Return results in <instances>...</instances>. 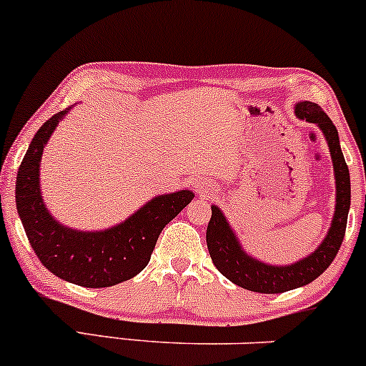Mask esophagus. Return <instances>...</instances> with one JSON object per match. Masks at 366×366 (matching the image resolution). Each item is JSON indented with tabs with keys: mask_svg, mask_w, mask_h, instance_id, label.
Segmentation results:
<instances>
[{
	"mask_svg": "<svg viewBox=\"0 0 366 366\" xmlns=\"http://www.w3.org/2000/svg\"><path fill=\"white\" fill-rule=\"evenodd\" d=\"M196 191H198L199 194H210V192L214 189H212V187L208 186L207 182H198V184H196Z\"/></svg>",
	"mask_w": 366,
	"mask_h": 366,
	"instance_id": "34e87169",
	"label": "esophagus"
}]
</instances>
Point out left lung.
Masks as SVG:
<instances>
[{
    "label": "left lung",
    "mask_w": 366,
    "mask_h": 366,
    "mask_svg": "<svg viewBox=\"0 0 366 366\" xmlns=\"http://www.w3.org/2000/svg\"><path fill=\"white\" fill-rule=\"evenodd\" d=\"M295 114L300 119L318 124L330 149L333 172H335L337 207L333 214L332 227L327 238L316 248L315 254L292 264V266H267L247 255L239 247L234 232L227 224L226 217L219 208L212 207V217L207 227V244L215 267L229 281L238 287L259 294H281L311 283L327 271L335 259L340 244L344 242L347 226L349 204H351V180L349 168L339 144V132L318 104L300 102L295 106Z\"/></svg>",
    "instance_id": "obj_1"
}]
</instances>
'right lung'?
Returning a JSON list of instances; mask_svg holds the SVG:
<instances>
[{
    "mask_svg": "<svg viewBox=\"0 0 366 366\" xmlns=\"http://www.w3.org/2000/svg\"><path fill=\"white\" fill-rule=\"evenodd\" d=\"M64 109L41 124L19 167L17 212L34 254L59 278L86 288H104L134 278L149 264L163 227L191 203V191H179L151 199L119 226L83 232L60 226L39 192V163Z\"/></svg>",
    "mask_w": 366,
    "mask_h": 366,
    "instance_id": "1",
    "label": "right lung"
}]
</instances>
